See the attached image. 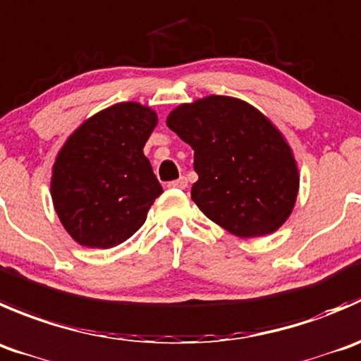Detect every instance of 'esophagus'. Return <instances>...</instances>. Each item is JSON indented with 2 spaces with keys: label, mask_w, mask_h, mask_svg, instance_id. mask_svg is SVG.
Wrapping results in <instances>:
<instances>
[{
  "label": "esophagus",
  "mask_w": 361,
  "mask_h": 361,
  "mask_svg": "<svg viewBox=\"0 0 361 361\" xmlns=\"http://www.w3.org/2000/svg\"><path fill=\"white\" fill-rule=\"evenodd\" d=\"M169 188H172V189H185V188H188V179H185V177H179V179H177V180L169 182Z\"/></svg>",
  "instance_id": "34e87169"
}]
</instances>
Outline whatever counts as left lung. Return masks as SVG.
I'll list each match as a JSON object with an SVG mask.
<instances>
[{"instance_id":"left-lung-1","label":"left lung","mask_w":361,"mask_h":361,"mask_svg":"<svg viewBox=\"0 0 361 361\" xmlns=\"http://www.w3.org/2000/svg\"><path fill=\"white\" fill-rule=\"evenodd\" d=\"M166 126L195 151L198 209L240 238L279 230L297 202L300 173L284 135L247 102L210 94L182 103Z\"/></svg>"}]
</instances>
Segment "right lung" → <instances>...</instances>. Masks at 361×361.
I'll list each match as a JSON object with an SVG mask.
<instances>
[{"label": "right lung", "mask_w": 361, "mask_h": 361, "mask_svg": "<svg viewBox=\"0 0 361 361\" xmlns=\"http://www.w3.org/2000/svg\"><path fill=\"white\" fill-rule=\"evenodd\" d=\"M158 124L151 106L123 102L85 119L52 166L51 196L61 224L85 247L123 244L163 192L144 145Z\"/></svg>", "instance_id": "right-lung-1"}]
</instances>
